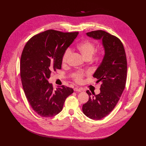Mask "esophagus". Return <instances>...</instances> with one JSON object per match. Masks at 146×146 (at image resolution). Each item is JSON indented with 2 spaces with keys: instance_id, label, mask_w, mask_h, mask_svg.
<instances>
[{
  "instance_id": "esophagus-1",
  "label": "esophagus",
  "mask_w": 146,
  "mask_h": 146,
  "mask_svg": "<svg viewBox=\"0 0 146 146\" xmlns=\"http://www.w3.org/2000/svg\"><path fill=\"white\" fill-rule=\"evenodd\" d=\"M74 91H75V92H82V91H83V90L82 89H80V88H74Z\"/></svg>"
}]
</instances>
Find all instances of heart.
<instances>
[{
	"label": "heart",
	"mask_w": 146,
	"mask_h": 146,
	"mask_svg": "<svg viewBox=\"0 0 146 146\" xmlns=\"http://www.w3.org/2000/svg\"><path fill=\"white\" fill-rule=\"evenodd\" d=\"M77 50L81 54L82 57L85 58H91L93 56L95 52V47L93 43H92L90 41H85L79 43L77 47ZM72 50L70 48H67L64 52V54L62 57V62L63 63H66L69 57L71 55ZM84 74L82 72H78L73 74V78L77 82H80L82 80V78L84 76Z\"/></svg>",
	"instance_id": "heart-1"
}]
</instances>
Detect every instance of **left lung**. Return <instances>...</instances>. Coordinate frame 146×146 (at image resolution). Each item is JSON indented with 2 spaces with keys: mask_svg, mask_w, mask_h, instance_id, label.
<instances>
[{
  "mask_svg": "<svg viewBox=\"0 0 146 146\" xmlns=\"http://www.w3.org/2000/svg\"><path fill=\"white\" fill-rule=\"evenodd\" d=\"M88 36L102 41L104 56L93 77L102 83L100 93L92 94L89 101L83 105L82 110L90 119L99 120L105 117L113 110L122 94L126 83L127 62L124 46L119 39L104 31L86 33Z\"/></svg>",
  "mask_w": 146,
  "mask_h": 146,
  "instance_id": "obj_1",
  "label": "left lung"
}]
</instances>
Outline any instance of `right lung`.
Here are the masks:
<instances>
[{
    "label": "right lung",
    "instance_id": "obj_1",
    "mask_svg": "<svg viewBox=\"0 0 146 146\" xmlns=\"http://www.w3.org/2000/svg\"><path fill=\"white\" fill-rule=\"evenodd\" d=\"M78 34L45 31L33 36L23 50L20 63L23 89L30 105L41 117L56 115L73 92L63 85L54 90L48 80L52 71L61 68L64 52Z\"/></svg>",
    "mask_w": 146,
    "mask_h": 146
}]
</instances>
